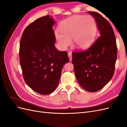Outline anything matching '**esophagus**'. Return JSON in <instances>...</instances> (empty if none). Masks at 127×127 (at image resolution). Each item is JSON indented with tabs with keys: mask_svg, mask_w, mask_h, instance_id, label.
Listing matches in <instances>:
<instances>
[{
	"mask_svg": "<svg viewBox=\"0 0 127 127\" xmlns=\"http://www.w3.org/2000/svg\"><path fill=\"white\" fill-rule=\"evenodd\" d=\"M68 56L69 57V59L70 61L72 60V53L71 52H69L68 53Z\"/></svg>",
	"mask_w": 127,
	"mask_h": 127,
	"instance_id": "1",
	"label": "esophagus"
}]
</instances>
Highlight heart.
Here are the masks:
<instances>
[{
  "instance_id": "heart-1",
  "label": "heart",
  "mask_w": 127,
  "mask_h": 127,
  "mask_svg": "<svg viewBox=\"0 0 127 127\" xmlns=\"http://www.w3.org/2000/svg\"><path fill=\"white\" fill-rule=\"evenodd\" d=\"M59 31L55 33L59 48L65 50L71 44V39L75 47L89 48L94 42L97 33L96 23L91 16L74 15L61 22Z\"/></svg>"
}]
</instances>
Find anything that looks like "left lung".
I'll return each mask as SVG.
<instances>
[{
	"label": "left lung",
	"mask_w": 127,
	"mask_h": 127,
	"mask_svg": "<svg viewBox=\"0 0 127 127\" xmlns=\"http://www.w3.org/2000/svg\"><path fill=\"white\" fill-rule=\"evenodd\" d=\"M96 22L99 35L86 51L72 52V63L77 80L84 89L97 92L112 78L117 58L116 39L113 30L98 13L88 11Z\"/></svg>",
	"instance_id": "obj_1"
}]
</instances>
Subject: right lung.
<instances>
[{
	"mask_svg": "<svg viewBox=\"0 0 127 127\" xmlns=\"http://www.w3.org/2000/svg\"><path fill=\"white\" fill-rule=\"evenodd\" d=\"M55 23L49 15L37 19L24 30L20 44V64L25 82L42 95L49 94L56 89L63 67L69 61L67 52L58 51L55 46Z\"/></svg>",
	"mask_w": 127,
	"mask_h": 127,
	"instance_id": "obj_1",
	"label": "right lung"
}]
</instances>
